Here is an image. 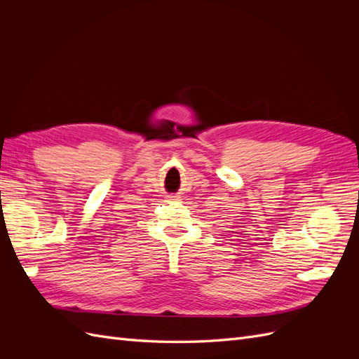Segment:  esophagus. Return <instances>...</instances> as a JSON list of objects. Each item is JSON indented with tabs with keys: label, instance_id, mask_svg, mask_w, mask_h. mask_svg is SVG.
<instances>
[{
	"label": "esophagus",
	"instance_id": "esophagus-1",
	"mask_svg": "<svg viewBox=\"0 0 359 359\" xmlns=\"http://www.w3.org/2000/svg\"><path fill=\"white\" fill-rule=\"evenodd\" d=\"M169 201H178V199H177V198H170Z\"/></svg>",
	"mask_w": 359,
	"mask_h": 359
}]
</instances>
